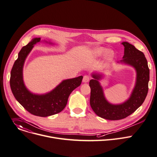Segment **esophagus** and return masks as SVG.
I'll return each instance as SVG.
<instances>
[{
    "label": "esophagus",
    "instance_id": "obj_1",
    "mask_svg": "<svg viewBox=\"0 0 157 157\" xmlns=\"http://www.w3.org/2000/svg\"><path fill=\"white\" fill-rule=\"evenodd\" d=\"M89 81H90L89 76H88V75L84 76V77H83V79H82V82H88Z\"/></svg>",
    "mask_w": 157,
    "mask_h": 157
}]
</instances>
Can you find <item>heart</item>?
I'll return each instance as SVG.
<instances>
[{
	"mask_svg": "<svg viewBox=\"0 0 157 157\" xmlns=\"http://www.w3.org/2000/svg\"><path fill=\"white\" fill-rule=\"evenodd\" d=\"M107 51V50L105 48H102V47H100V48H97L95 50V54L97 56H100V55H101L103 54L104 52H105ZM109 56L110 57L112 56V54L111 53V52H109Z\"/></svg>",
	"mask_w": 157,
	"mask_h": 157,
	"instance_id": "obj_1",
	"label": "heart"
}]
</instances>
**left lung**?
<instances>
[{
	"label": "left lung",
	"instance_id": "8db88e82",
	"mask_svg": "<svg viewBox=\"0 0 157 157\" xmlns=\"http://www.w3.org/2000/svg\"><path fill=\"white\" fill-rule=\"evenodd\" d=\"M124 55L121 63L132 66L136 71V81L129 98L125 102L113 105L105 98L99 80L102 75L93 73L90 81V105L98 116L107 120H121L136 110L144 102L148 91L150 69L144 54L127 41L122 42Z\"/></svg>",
	"mask_w": 157,
	"mask_h": 157
}]
</instances>
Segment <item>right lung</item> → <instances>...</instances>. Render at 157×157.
<instances>
[{
  "mask_svg": "<svg viewBox=\"0 0 157 157\" xmlns=\"http://www.w3.org/2000/svg\"><path fill=\"white\" fill-rule=\"evenodd\" d=\"M40 41V38H33L19 52L10 72V86L15 98L28 112L36 116L47 117L58 113L65 108L69 96L80 86L82 76L62 81L56 88L44 95L31 93L24 84L23 69L28 55L34 45Z\"/></svg>",
  "mask_w": 157,
  "mask_h": 157,
  "instance_id": "1",
  "label": "right lung"
}]
</instances>
